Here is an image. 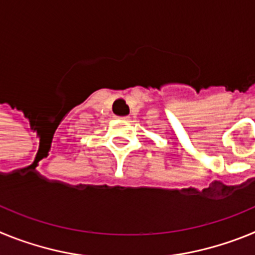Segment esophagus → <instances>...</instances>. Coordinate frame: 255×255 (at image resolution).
I'll return each mask as SVG.
<instances>
[{
  "instance_id": "obj_1",
  "label": "esophagus",
  "mask_w": 255,
  "mask_h": 255,
  "mask_svg": "<svg viewBox=\"0 0 255 255\" xmlns=\"http://www.w3.org/2000/svg\"><path fill=\"white\" fill-rule=\"evenodd\" d=\"M121 120H130V119H129V117H128V116H126V117H121Z\"/></svg>"
}]
</instances>
